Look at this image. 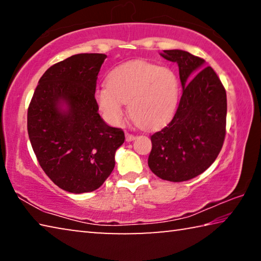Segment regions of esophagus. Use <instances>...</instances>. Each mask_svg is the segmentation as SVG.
Returning a JSON list of instances; mask_svg holds the SVG:
<instances>
[{"label":"esophagus","mask_w":261,"mask_h":261,"mask_svg":"<svg viewBox=\"0 0 261 261\" xmlns=\"http://www.w3.org/2000/svg\"><path fill=\"white\" fill-rule=\"evenodd\" d=\"M136 138V137L132 135V134H129V132H125V139L126 141H132Z\"/></svg>","instance_id":"1"}]
</instances>
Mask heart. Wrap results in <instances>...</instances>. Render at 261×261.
<instances>
[{
    "label": "heart",
    "instance_id": "b5f03b06",
    "mask_svg": "<svg viewBox=\"0 0 261 261\" xmlns=\"http://www.w3.org/2000/svg\"><path fill=\"white\" fill-rule=\"evenodd\" d=\"M179 100V82L173 70L146 61H132L115 68L107 85L95 91L100 112L109 123L120 124L124 105L137 124L155 129L171 120Z\"/></svg>",
    "mask_w": 261,
    "mask_h": 261
}]
</instances>
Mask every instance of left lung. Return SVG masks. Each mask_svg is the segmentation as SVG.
Here are the masks:
<instances>
[{
	"label": "left lung",
	"mask_w": 261,
	"mask_h": 261,
	"mask_svg": "<svg viewBox=\"0 0 261 261\" xmlns=\"http://www.w3.org/2000/svg\"><path fill=\"white\" fill-rule=\"evenodd\" d=\"M161 56L178 64L183 93L173 120L151 136L148 167L162 179L184 182L204 173L222 148L227 94L205 60L179 49Z\"/></svg>",
	"instance_id": "obj_1"
}]
</instances>
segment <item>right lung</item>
Masks as SVG:
<instances>
[{"mask_svg": "<svg viewBox=\"0 0 261 261\" xmlns=\"http://www.w3.org/2000/svg\"><path fill=\"white\" fill-rule=\"evenodd\" d=\"M106 57L77 54L51 65L29 106L28 132L39 165L71 193L99 189L125 139L122 129L106 124L98 113L96 79Z\"/></svg>", "mask_w": 261, "mask_h": 261, "instance_id": "add662e5", "label": "right lung"}]
</instances>
